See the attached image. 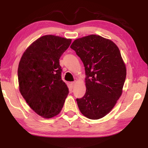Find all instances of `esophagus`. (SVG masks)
Listing matches in <instances>:
<instances>
[{
    "label": "esophagus",
    "mask_w": 148,
    "mask_h": 148,
    "mask_svg": "<svg viewBox=\"0 0 148 148\" xmlns=\"http://www.w3.org/2000/svg\"><path fill=\"white\" fill-rule=\"evenodd\" d=\"M74 85H75V82H71V83H70V86H71V88H73L74 86Z\"/></svg>",
    "instance_id": "34e87169"
}]
</instances>
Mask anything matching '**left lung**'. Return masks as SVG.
Instances as JSON below:
<instances>
[{"instance_id":"left-lung-1","label":"left lung","mask_w":148,"mask_h":148,"mask_svg":"<svg viewBox=\"0 0 148 148\" xmlns=\"http://www.w3.org/2000/svg\"><path fill=\"white\" fill-rule=\"evenodd\" d=\"M83 62L86 92L76 99L81 113L91 119L104 117L122 93L126 67L118 47L113 42L91 34L75 40L71 46Z\"/></svg>"}]
</instances>
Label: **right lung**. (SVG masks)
<instances>
[{
    "label": "right lung",
    "mask_w": 148,
    "mask_h": 148,
    "mask_svg": "<svg viewBox=\"0 0 148 148\" xmlns=\"http://www.w3.org/2000/svg\"><path fill=\"white\" fill-rule=\"evenodd\" d=\"M71 41L54 35L43 36L26 49L19 61L20 92L31 109L45 118L60 113L69 92L61 79L59 59Z\"/></svg>",
    "instance_id": "right-lung-1"
}]
</instances>
